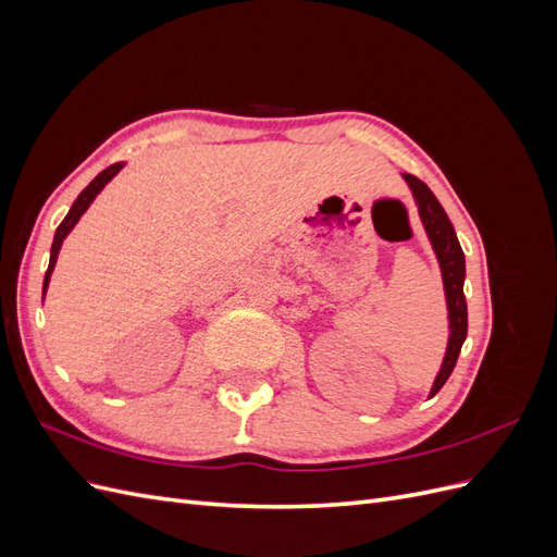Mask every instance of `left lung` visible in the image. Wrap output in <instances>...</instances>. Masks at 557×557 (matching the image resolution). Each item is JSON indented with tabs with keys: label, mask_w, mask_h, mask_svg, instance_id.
Wrapping results in <instances>:
<instances>
[{
	"label": "left lung",
	"mask_w": 557,
	"mask_h": 557,
	"mask_svg": "<svg viewBox=\"0 0 557 557\" xmlns=\"http://www.w3.org/2000/svg\"><path fill=\"white\" fill-rule=\"evenodd\" d=\"M401 176L407 181L411 195L416 199L418 215L420 221H423L436 262H440V269H442L444 293H446L448 344H446V356H444L442 369L436 372V379L430 391V397H434L448 381L450 372L455 369V362H458L460 348L467 339V301L462 290L465 288V252L460 248L458 234L453 230V223L448 221L444 207L440 205V199L434 197V193L420 178L411 174H401Z\"/></svg>",
	"instance_id": "1"
}]
</instances>
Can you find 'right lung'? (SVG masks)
<instances>
[{"instance_id": "right-lung-1", "label": "right lung", "mask_w": 557, "mask_h": 557, "mask_svg": "<svg viewBox=\"0 0 557 557\" xmlns=\"http://www.w3.org/2000/svg\"><path fill=\"white\" fill-rule=\"evenodd\" d=\"M125 166V162H115V164H111V166H107L104 172H99L92 181H90V185L86 190H83L78 197H76V201L72 205V209H70V213L64 215V221L60 223V227L55 230V239H53V246H50V262H48V272H46V276H44V295H46V290H48V283H50V274H53V269H55V262H58V252H60V248H62V242L66 239V234H70L72 230H74V225L81 221V215L88 211V207L92 205L95 201V197L104 190V185L121 172Z\"/></svg>"}]
</instances>
